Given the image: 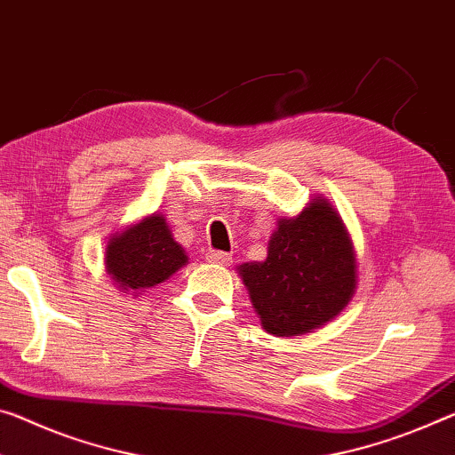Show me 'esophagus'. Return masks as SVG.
I'll return each instance as SVG.
<instances>
[{
	"instance_id": "1",
	"label": "esophagus",
	"mask_w": 455,
	"mask_h": 455,
	"mask_svg": "<svg viewBox=\"0 0 455 455\" xmlns=\"http://www.w3.org/2000/svg\"><path fill=\"white\" fill-rule=\"evenodd\" d=\"M206 259H208V263H214V265H228V263H233V255L225 253V251H208Z\"/></svg>"
}]
</instances>
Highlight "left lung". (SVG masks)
Segmentation results:
<instances>
[{
  "instance_id": "obj_1",
  "label": "left lung",
  "mask_w": 455,
  "mask_h": 455,
  "mask_svg": "<svg viewBox=\"0 0 455 455\" xmlns=\"http://www.w3.org/2000/svg\"><path fill=\"white\" fill-rule=\"evenodd\" d=\"M239 275L265 331L307 334L355 295V244L334 206L315 196L298 216L277 220L265 261L239 265Z\"/></svg>"
}]
</instances>
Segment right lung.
<instances>
[{
	"label": "right lung",
	"mask_w": 455,
	"mask_h": 455,
	"mask_svg": "<svg viewBox=\"0 0 455 455\" xmlns=\"http://www.w3.org/2000/svg\"><path fill=\"white\" fill-rule=\"evenodd\" d=\"M188 263V255L172 236L165 216L151 214L115 233L105 249V267L125 293L164 283Z\"/></svg>",
	"instance_id": "right-lung-1"
}]
</instances>
